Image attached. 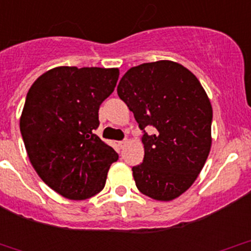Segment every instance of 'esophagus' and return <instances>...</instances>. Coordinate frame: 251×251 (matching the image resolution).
Here are the masks:
<instances>
[{
	"mask_svg": "<svg viewBox=\"0 0 251 251\" xmlns=\"http://www.w3.org/2000/svg\"><path fill=\"white\" fill-rule=\"evenodd\" d=\"M128 144V141L127 140H125V141H121V142H119V147H120V148H125L126 146H127Z\"/></svg>",
	"mask_w": 251,
	"mask_h": 251,
	"instance_id": "obj_1",
	"label": "esophagus"
}]
</instances>
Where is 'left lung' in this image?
I'll list each match as a JSON object with an SVG mask.
<instances>
[{
  "label": "left lung",
  "mask_w": 251,
  "mask_h": 251,
  "mask_svg": "<svg viewBox=\"0 0 251 251\" xmlns=\"http://www.w3.org/2000/svg\"><path fill=\"white\" fill-rule=\"evenodd\" d=\"M118 95L133 113L144 133V159L133 166L138 191L159 201L183 194L194 181L211 148L212 107L196 75L173 60H158L128 69Z\"/></svg>",
  "instance_id": "1"
}]
</instances>
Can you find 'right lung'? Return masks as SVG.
Segmentation results:
<instances>
[{"label": "right lung", "instance_id": "add662e5", "mask_svg": "<svg viewBox=\"0 0 251 251\" xmlns=\"http://www.w3.org/2000/svg\"><path fill=\"white\" fill-rule=\"evenodd\" d=\"M119 74L118 68L57 67L27 92L19 121L27 156L40 178L64 198L83 201L100 193L118 160L93 131Z\"/></svg>", "mask_w": 251, "mask_h": 251}]
</instances>
